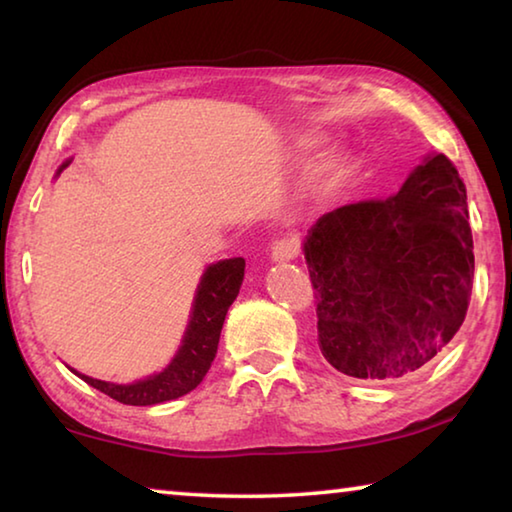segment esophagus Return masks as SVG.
<instances>
[{
	"mask_svg": "<svg viewBox=\"0 0 512 512\" xmlns=\"http://www.w3.org/2000/svg\"><path fill=\"white\" fill-rule=\"evenodd\" d=\"M300 255V239L298 237H284L280 241H275L271 257L273 262H291Z\"/></svg>",
	"mask_w": 512,
	"mask_h": 512,
	"instance_id": "esophagus-1",
	"label": "esophagus"
}]
</instances>
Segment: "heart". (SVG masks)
Instances as JSON below:
<instances>
[{
	"label": "heart",
	"mask_w": 512,
	"mask_h": 512,
	"mask_svg": "<svg viewBox=\"0 0 512 512\" xmlns=\"http://www.w3.org/2000/svg\"><path fill=\"white\" fill-rule=\"evenodd\" d=\"M314 144V140H311V137H305V140H300V146H311Z\"/></svg>",
	"instance_id": "b5f03b06"
}]
</instances>
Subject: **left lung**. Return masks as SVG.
Instances as JSON below:
<instances>
[{
    "mask_svg": "<svg viewBox=\"0 0 512 512\" xmlns=\"http://www.w3.org/2000/svg\"><path fill=\"white\" fill-rule=\"evenodd\" d=\"M467 219L465 185L443 153L427 155L386 201L320 216L302 250L329 366L388 384L443 352L472 296Z\"/></svg>",
    "mask_w": 512,
    "mask_h": 512,
    "instance_id": "left-lung-1",
    "label": "left lung"
}]
</instances>
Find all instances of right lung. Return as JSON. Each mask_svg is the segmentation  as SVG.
<instances>
[{"label": "right lung", "instance_id": "right-lung-1", "mask_svg": "<svg viewBox=\"0 0 512 512\" xmlns=\"http://www.w3.org/2000/svg\"><path fill=\"white\" fill-rule=\"evenodd\" d=\"M67 164L69 162H65L58 171H63ZM244 268V257L221 259V262L205 268L201 284L196 289L183 345H180L169 366L158 375L140 379L135 384H110V381L92 379L76 370L74 372L83 381H88L92 388L112 397V400L131 406L162 404L194 391L216 357L223 320L230 305L239 296V287L244 282Z\"/></svg>", "mask_w": 512, "mask_h": 512}]
</instances>
